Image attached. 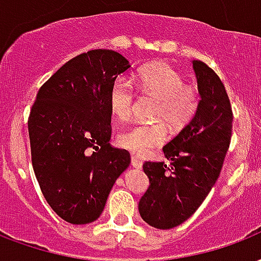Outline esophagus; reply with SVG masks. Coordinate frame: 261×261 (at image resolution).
<instances>
[{"label":"esophagus","mask_w":261,"mask_h":261,"mask_svg":"<svg viewBox=\"0 0 261 261\" xmlns=\"http://www.w3.org/2000/svg\"><path fill=\"white\" fill-rule=\"evenodd\" d=\"M131 165H133V167H136V169H141L142 167V160L133 155L131 156Z\"/></svg>","instance_id":"esophagus-1"}]
</instances>
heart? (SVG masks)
Segmentation results:
<instances>
[{"label":"heart","instance_id":"obj_1","mask_svg":"<svg viewBox=\"0 0 261 261\" xmlns=\"http://www.w3.org/2000/svg\"><path fill=\"white\" fill-rule=\"evenodd\" d=\"M137 84L144 95L158 99L153 111L155 123L136 124L123 131L117 141L123 148L137 155H145L152 148L160 146L167 140V124L178 130L188 124L199 106V91L194 84H184L178 71L167 63H150L137 73ZM136 91L133 83L116 79L109 90V108L119 120H128L133 115Z\"/></svg>","mask_w":261,"mask_h":261}]
</instances>
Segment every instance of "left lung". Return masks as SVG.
<instances>
[{
    "instance_id": "1",
    "label": "left lung",
    "mask_w": 261,
    "mask_h": 261,
    "mask_svg": "<svg viewBox=\"0 0 261 261\" xmlns=\"http://www.w3.org/2000/svg\"><path fill=\"white\" fill-rule=\"evenodd\" d=\"M199 106L192 120L163 146L165 162H145L149 187L140 199L142 220L159 229L174 228L198 210L223 167L232 131L225 87L206 63L192 62Z\"/></svg>"
}]
</instances>
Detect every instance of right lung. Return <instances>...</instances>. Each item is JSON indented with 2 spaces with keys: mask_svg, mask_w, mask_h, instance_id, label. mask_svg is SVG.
Returning <instances> with one entry per match:
<instances>
[{
  "mask_svg": "<svg viewBox=\"0 0 261 261\" xmlns=\"http://www.w3.org/2000/svg\"><path fill=\"white\" fill-rule=\"evenodd\" d=\"M128 67L119 52L92 49L38 90L28 123L33 170L48 204L67 223L95 221L130 165V153L109 144V90Z\"/></svg>",
  "mask_w": 261,
  "mask_h": 261,
  "instance_id": "add662e5",
  "label": "right lung"
}]
</instances>
